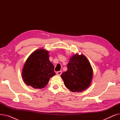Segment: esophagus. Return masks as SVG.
<instances>
[{
	"label": "esophagus",
	"mask_w": 120,
	"mask_h": 120,
	"mask_svg": "<svg viewBox=\"0 0 120 120\" xmlns=\"http://www.w3.org/2000/svg\"><path fill=\"white\" fill-rule=\"evenodd\" d=\"M62 71H60L56 72V74L57 75H61V74H62Z\"/></svg>",
	"instance_id": "34e87169"
}]
</instances>
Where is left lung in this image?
<instances>
[{"label":"left lung","instance_id":"8db88e82","mask_svg":"<svg viewBox=\"0 0 120 120\" xmlns=\"http://www.w3.org/2000/svg\"><path fill=\"white\" fill-rule=\"evenodd\" d=\"M67 67V71L63 73L61 77L69 90L72 92H82L90 86L93 69L84 55H73L70 59Z\"/></svg>","mask_w":120,"mask_h":120}]
</instances>
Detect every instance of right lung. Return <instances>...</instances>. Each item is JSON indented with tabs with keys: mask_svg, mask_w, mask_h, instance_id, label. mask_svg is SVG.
I'll list each match as a JSON object with an SVG mask.
<instances>
[{
	"mask_svg": "<svg viewBox=\"0 0 120 120\" xmlns=\"http://www.w3.org/2000/svg\"><path fill=\"white\" fill-rule=\"evenodd\" d=\"M49 54L48 50L39 49L29 56L22 70L23 80L27 86L41 89L55 75L54 66L49 60Z\"/></svg>",
	"mask_w": 120,
	"mask_h": 120,
	"instance_id": "1",
	"label": "right lung"
}]
</instances>
